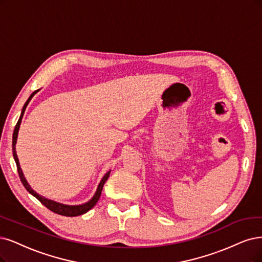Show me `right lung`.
<instances>
[{
    "label": "right lung",
    "instance_id": "add662e5",
    "mask_svg": "<svg viewBox=\"0 0 262 262\" xmlns=\"http://www.w3.org/2000/svg\"><path fill=\"white\" fill-rule=\"evenodd\" d=\"M40 90H37L35 92H33L30 97H29L28 100L26 101L24 108L21 110V114H20V118H19L16 126H15V129H14V134H13V156H14V160L16 162V165H17V170H18V173H19V177H20V180L23 182L24 187L26 188V190L30 193V194H32L34 198H36L38 201H40L42 204L47 207L50 210L56 212V214L58 215H61V216H67V217H75V216H80V215H83L85 214V212L89 211L90 209H92L95 205L96 203L98 202L100 195H101V192H102V188L104 186L105 181L108 180L109 178V175L111 170H109L108 172L105 173V175L102 177L101 181L99 182L98 187H97V190L95 192L94 196L89 201L84 203V204H81V205H67V204H62V203H58L56 201H53V200H48L42 195L38 194V193H36L31 187L30 185H29L27 179L25 178V175L23 172V169L20 167V164H19V160H18V157H17V153H16V142H17V138H18V132H19V128H20V124H21V120H23V116L25 114V111H26V108L27 105L29 104V102H30V100L32 99V97L38 92Z\"/></svg>",
    "mask_w": 262,
    "mask_h": 262
}]
</instances>
